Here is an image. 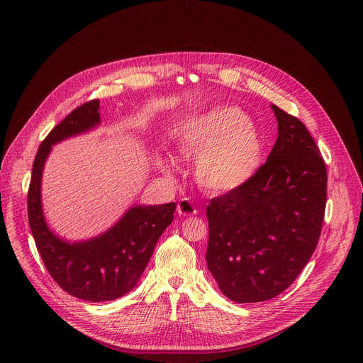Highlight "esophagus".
<instances>
[{"label":"esophagus","instance_id":"obj_1","mask_svg":"<svg viewBox=\"0 0 363 363\" xmlns=\"http://www.w3.org/2000/svg\"><path fill=\"white\" fill-rule=\"evenodd\" d=\"M177 211H178L181 216H194V214L197 213L194 204L191 203L189 199H182V200L178 203Z\"/></svg>","mask_w":363,"mask_h":363}]
</instances>
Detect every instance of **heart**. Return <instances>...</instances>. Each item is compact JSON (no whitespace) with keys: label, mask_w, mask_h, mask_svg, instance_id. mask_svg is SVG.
Returning a JSON list of instances; mask_svg holds the SVG:
<instances>
[{"label":"heart","mask_w":363,"mask_h":363,"mask_svg":"<svg viewBox=\"0 0 363 363\" xmlns=\"http://www.w3.org/2000/svg\"><path fill=\"white\" fill-rule=\"evenodd\" d=\"M175 140L182 157L197 156L196 179L213 194L244 186L262 162L261 133L233 106H214L181 121Z\"/></svg>","instance_id":"obj_1"}]
</instances>
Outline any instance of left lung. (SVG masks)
Masks as SVG:
<instances>
[{
    "label": "left lung",
    "mask_w": 363,
    "mask_h": 363,
    "mask_svg": "<svg viewBox=\"0 0 363 363\" xmlns=\"http://www.w3.org/2000/svg\"><path fill=\"white\" fill-rule=\"evenodd\" d=\"M272 109L279 135L267 162L207 206V267L238 303L286 291L315 251L324 220L327 169L317 144L298 118Z\"/></svg>",
    "instance_id": "left-lung-1"
}]
</instances>
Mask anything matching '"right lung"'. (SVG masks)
<instances>
[{
  "label": "right lung",
  "instance_id": "1",
  "mask_svg": "<svg viewBox=\"0 0 363 363\" xmlns=\"http://www.w3.org/2000/svg\"><path fill=\"white\" fill-rule=\"evenodd\" d=\"M99 124V101H90L67 115L40 144L28 194L30 230L48 273L67 294L89 302L113 301L133 291L177 208L175 203L133 206L106 232L74 242L51 230L40 194L45 162L57 143Z\"/></svg>",
  "mask_w": 363,
  "mask_h": 363
}]
</instances>
